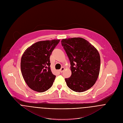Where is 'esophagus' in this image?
Returning a JSON list of instances; mask_svg holds the SVG:
<instances>
[{
  "label": "esophagus",
  "instance_id": "obj_1",
  "mask_svg": "<svg viewBox=\"0 0 123 123\" xmlns=\"http://www.w3.org/2000/svg\"><path fill=\"white\" fill-rule=\"evenodd\" d=\"M64 70H65V68L63 67H62L60 69V70L59 71H60V72L61 73H62Z\"/></svg>",
  "mask_w": 123,
  "mask_h": 123
}]
</instances>
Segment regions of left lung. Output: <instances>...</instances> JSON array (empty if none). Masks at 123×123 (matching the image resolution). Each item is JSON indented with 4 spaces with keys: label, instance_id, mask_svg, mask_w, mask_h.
<instances>
[{
    "label": "left lung",
    "instance_id": "left-lung-1",
    "mask_svg": "<svg viewBox=\"0 0 123 123\" xmlns=\"http://www.w3.org/2000/svg\"><path fill=\"white\" fill-rule=\"evenodd\" d=\"M61 44L71 64L72 75L65 79L72 91L81 92L91 88L99 76L100 57L96 48L81 37L63 39Z\"/></svg>",
    "mask_w": 123,
    "mask_h": 123
}]
</instances>
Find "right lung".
<instances>
[{
	"mask_svg": "<svg viewBox=\"0 0 123 123\" xmlns=\"http://www.w3.org/2000/svg\"><path fill=\"white\" fill-rule=\"evenodd\" d=\"M60 39L39 41L27 48L22 55L21 70L28 86L37 92L50 88L56 76L50 69V56Z\"/></svg>",
	"mask_w": 123,
	"mask_h": 123,
	"instance_id": "right-lung-1",
	"label": "right lung"
}]
</instances>
